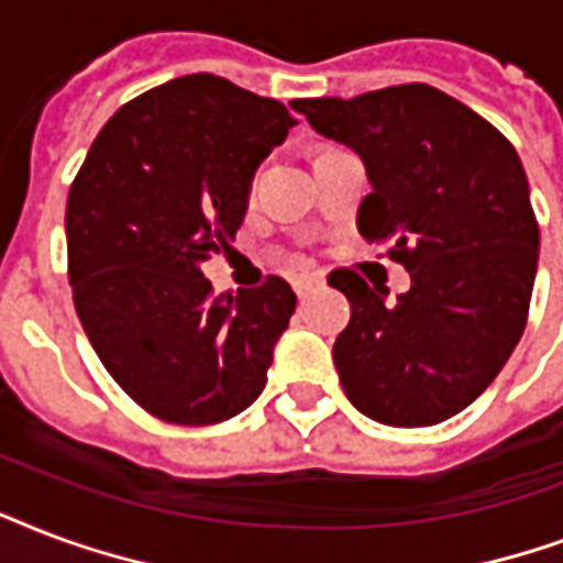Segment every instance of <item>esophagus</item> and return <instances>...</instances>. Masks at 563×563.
Returning a JSON list of instances; mask_svg holds the SVG:
<instances>
[{
  "instance_id": "34e87169",
  "label": "esophagus",
  "mask_w": 563,
  "mask_h": 563,
  "mask_svg": "<svg viewBox=\"0 0 563 563\" xmlns=\"http://www.w3.org/2000/svg\"><path fill=\"white\" fill-rule=\"evenodd\" d=\"M317 285H322V276H317V273H302V276L294 278V290L299 299H305Z\"/></svg>"
}]
</instances>
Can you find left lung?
<instances>
[{"instance_id":"1","label":"left lung","mask_w":563,"mask_h":563,"mask_svg":"<svg viewBox=\"0 0 563 563\" xmlns=\"http://www.w3.org/2000/svg\"><path fill=\"white\" fill-rule=\"evenodd\" d=\"M290 104L358 152L373 185L358 232L411 273L396 302L358 269L329 276L352 305L331 350L343 390L369 420L438 426L485 394L526 329L540 232L520 155L429 85Z\"/></svg>"}]
</instances>
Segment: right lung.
<instances>
[{
	"label": "right lung",
	"mask_w": 563,
	"mask_h": 563,
	"mask_svg": "<svg viewBox=\"0 0 563 563\" xmlns=\"http://www.w3.org/2000/svg\"><path fill=\"white\" fill-rule=\"evenodd\" d=\"M296 120L285 104L196 73L125 102L67 196L69 285L87 341L152 417L213 426L267 385L296 311L285 278L213 296L202 264L229 250L252 176Z\"/></svg>",
	"instance_id": "add662e5"
}]
</instances>
